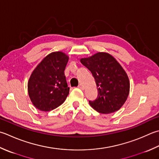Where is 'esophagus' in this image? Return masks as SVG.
I'll list each match as a JSON object with an SVG mask.
<instances>
[{
	"instance_id": "34e87169",
	"label": "esophagus",
	"mask_w": 159,
	"mask_h": 159,
	"mask_svg": "<svg viewBox=\"0 0 159 159\" xmlns=\"http://www.w3.org/2000/svg\"><path fill=\"white\" fill-rule=\"evenodd\" d=\"M78 88H79V89H84V86L82 85V84H80V85H79V86H78Z\"/></svg>"
}]
</instances>
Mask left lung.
<instances>
[{"mask_svg": "<svg viewBox=\"0 0 159 159\" xmlns=\"http://www.w3.org/2000/svg\"><path fill=\"white\" fill-rule=\"evenodd\" d=\"M80 62L91 71L97 86V98L89 101V105L102 114L119 110L129 92L128 76L120 65L110 54L103 52L81 58Z\"/></svg>", "mask_w": 159, "mask_h": 159, "instance_id": "1", "label": "left lung"}]
</instances>
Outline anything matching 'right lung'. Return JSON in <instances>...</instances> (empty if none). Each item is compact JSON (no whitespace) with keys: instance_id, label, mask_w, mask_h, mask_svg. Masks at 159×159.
<instances>
[{"instance_id":"obj_1","label":"right lung","mask_w":159,"mask_h":159,"mask_svg":"<svg viewBox=\"0 0 159 159\" xmlns=\"http://www.w3.org/2000/svg\"><path fill=\"white\" fill-rule=\"evenodd\" d=\"M69 57L64 53L49 54L40 62L28 82V94L37 109L48 111L64 102L69 94L64 71Z\"/></svg>"}]
</instances>
